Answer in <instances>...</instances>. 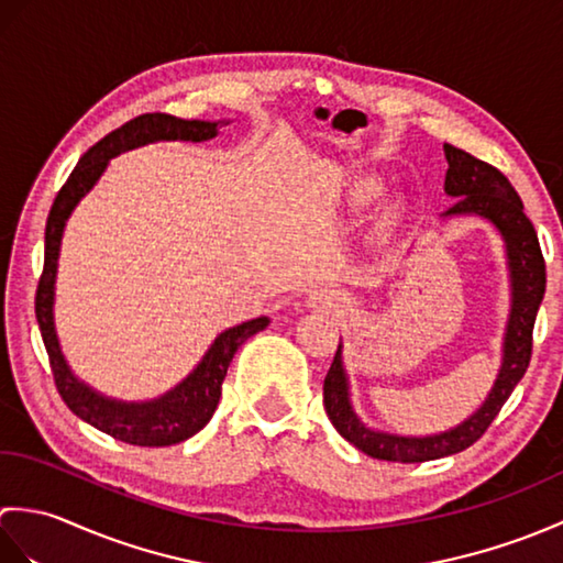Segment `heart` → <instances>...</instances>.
I'll return each instance as SVG.
<instances>
[{"label": "heart", "instance_id": "obj_1", "mask_svg": "<svg viewBox=\"0 0 563 563\" xmlns=\"http://www.w3.org/2000/svg\"><path fill=\"white\" fill-rule=\"evenodd\" d=\"M375 188H377V184H375V181H365V184H363V190H365V194H373Z\"/></svg>", "mask_w": 563, "mask_h": 563}]
</instances>
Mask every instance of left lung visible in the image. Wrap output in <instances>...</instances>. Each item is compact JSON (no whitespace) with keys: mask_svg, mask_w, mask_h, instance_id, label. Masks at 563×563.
Returning a JSON list of instances; mask_svg holds the SVG:
<instances>
[{"mask_svg":"<svg viewBox=\"0 0 563 563\" xmlns=\"http://www.w3.org/2000/svg\"><path fill=\"white\" fill-rule=\"evenodd\" d=\"M445 157L450 164L445 176V190L448 196L457 198V202L445 214H482V218L492 220L496 230L506 239L508 266L512 278V309L506 333L504 367H500L498 379L492 394H488L486 404L472 418H466L462 426L430 438H401L375 433V430L365 428L361 418L353 413L339 345L324 377V409L333 428L351 445L363 450L367 457L375 460L413 464L448 457V454L462 452L474 445L486 433V428L494 423L498 411L504 409V404L522 379L532 357V329L537 309H540L547 288V266L540 239H537L530 218L525 214L518 190L510 186L508 178L496 166L476 159L470 152L452 145H445Z\"/></svg>","mask_w":563,"mask_h":563,"instance_id":"left-lung-1","label":"left lung"}]
</instances>
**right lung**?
<instances>
[{
    "mask_svg": "<svg viewBox=\"0 0 563 563\" xmlns=\"http://www.w3.org/2000/svg\"><path fill=\"white\" fill-rule=\"evenodd\" d=\"M214 135H218V123L181 121V118L169 113H142L133 118V121H128L125 125L115 128L113 133L99 140L97 145L84 154L75 169H71L65 186L57 190L51 214H47L43 273L38 280V290H35V319H38L55 387L63 401L69 406L71 413H77L81 421H87L89 426L99 428L101 433L130 442V445L166 448L196 435L198 430L210 421L214 409H218L227 367H230L236 349L246 339L254 336V333L266 329L268 319H251L244 321V324L220 333L194 373H190L174 391L164 394L157 401L121 404L103 399L69 373L65 357L59 353V343L53 324V288L59 239H63V230L71 208H75L79 198L97 184V178L106 169V164H109V159L115 157L118 152L147 145V142L154 140L202 142Z\"/></svg>",
    "mask_w": 563,
    "mask_h": 563,
    "instance_id": "1",
    "label": "right lung"
}]
</instances>
